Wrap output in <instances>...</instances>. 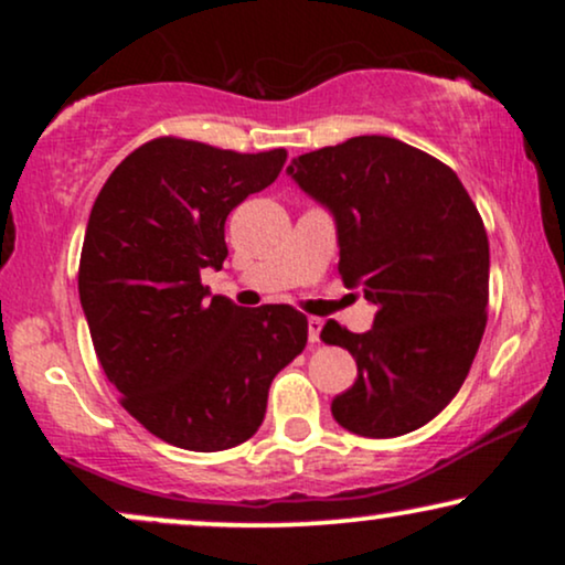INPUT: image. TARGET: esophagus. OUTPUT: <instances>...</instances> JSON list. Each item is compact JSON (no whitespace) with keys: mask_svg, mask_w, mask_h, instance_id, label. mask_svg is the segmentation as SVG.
<instances>
[{"mask_svg":"<svg viewBox=\"0 0 565 565\" xmlns=\"http://www.w3.org/2000/svg\"><path fill=\"white\" fill-rule=\"evenodd\" d=\"M321 327H323V321L316 319V316H310V319H308V340H310V345H319Z\"/></svg>","mask_w":565,"mask_h":565,"instance_id":"obj_1","label":"esophagus"}]
</instances>
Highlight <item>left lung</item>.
Wrapping results in <instances>:
<instances>
[{"label":"left lung","mask_w":565,"mask_h":565,"mask_svg":"<svg viewBox=\"0 0 565 565\" xmlns=\"http://www.w3.org/2000/svg\"><path fill=\"white\" fill-rule=\"evenodd\" d=\"M287 174L332 215L345 287L377 308L364 334L321 329L359 366L334 419L364 438L406 436L451 404L481 345L483 220L449 167L385 135L302 153Z\"/></svg>","instance_id":"left-lung-1"}]
</instances>
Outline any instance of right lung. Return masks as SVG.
<instances>
[{
  "label": "right lung",
  "instance_id": "right-lung-1",
  "mask_svg": "<svg viewBox=\"0 0 565 565\" xmlns=\"http://www.w3.org/2000/svg\"><path fill=\"white\" fill-rule=\"evenodd\" d=\"M284 161V148L159 138L116 167L89 212L79 300L97 361L127 412L180 449L255 436L270 382L308 342V319L289 305L238 308L201 284L228 257L225 217Z\"/></svg>",
  "mask_w": 565,
  "mask_h": 565
}]
</instances>
